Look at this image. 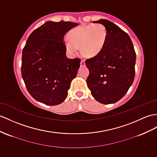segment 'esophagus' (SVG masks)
<instances>
[{"mask_svg": "<svg viewBox=\"0 0 157 157\" xmlns=\"http://www.w3.org/2000/svg\"><path fill=\"white\" fill-rule=\"evenodd\" d=\"M81 67L85 66V61L84 60H81Z\"/></svg>", "mask_w": 157, "mask_h": 157, "instance_id": "34e87169", "label": "esophagus"}]
</instances>
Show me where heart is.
Here are the masks:
<instances>
[{
    "instance_id": "b5f03b06",
    "label": "heart",
    "mask_w": 157,
    "mask_h": 157,
    "mask_svg": "<svg viewBox=\"0 0 157 157\" xmlns=\"http://www.w3.org/2000/svg\"><path fill=\"white\" fill-rule=\"evenodd\" d=\"M107 37V30L100 23L78 26L71 30L68 39L64 42L68 51L74 54L81 47L82 54L87 57L98 55L104 47Z\"/></svg>"
}]
</instances>
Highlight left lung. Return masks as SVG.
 Returning a JSON list of instances; mask_svg holds the SVG:
<instances>
[{"instance_id":"obj_1","label":"left lung","mask_w":157,"mask_h":157,"mask_svg":"<svg viewBox=\"0 0 157 157\" xmlns=\"http://www.w3.org/2000/svg\"><path fill=\"white\" fill-rule=\"evenodd\" d=\"M93 22L105 26L107 37L102 51L86 60L89 70L87 85L95 100L112 104L121 100L132 85L136 53L128 34L117 25L106 19Z\"/></svg>"}]
</instances>
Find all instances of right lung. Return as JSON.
<instances>
[{"instance_id": "add662e5", "label": "right lung", "mask_w": 157, "mask_h": 157, "mask_svg": "<svg viewBox=\"0 0 157 157\" xmlns=\"http://www.w3.org/2000/svg\"><path fill=\"white\" fill-rule=\"evenodd\" d=\"M78 24L47 21L30 34L22 50L21 74L30 94L47 105L62 103L81 59L66 56L64 36Z\"/></svg>"}]
</instances>
